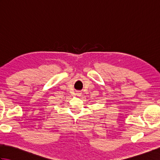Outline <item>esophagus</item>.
<instances>
[{"instance_id": "1", "label": "esophagus", "mask_w": 160, "mask_h": 160, "mask_svg": "<svg viewBox=\"0 0 160 160\" xmlns=\"http://www.w3.org/2000/svg\"><path fill=\"white\" fill-rule=\"evenodd\" d=\"M81 95V93H77V96H80Z\"/></svg>"}]
</instances>
